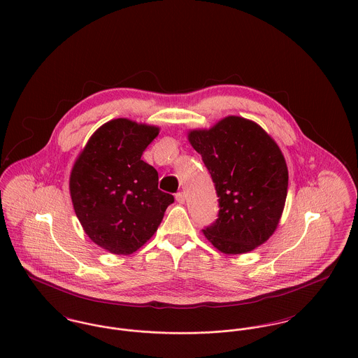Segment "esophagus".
Here are the masks:
<instances>
[{"mask_svg": "<svg viewBox=\"0 0 358 358\" xmlns=\"http://www.w3.org/2000/svg\"><path fill=\"white\" fill-rule=\"evenodd\" d=\"M176 201L179 203V204H185V201H186V196H185V193L183 192H180V193H176Z\"/></svg>", "mask_w": 358, "mask_h": 358, "instance_id": "obj_1", "label": "esophagus"}]
</instances>
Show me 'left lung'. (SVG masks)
<instances>
[{
	"instance_id": "1",
	"label": "left lung",
	"mask_w": 358,
	"mask_h": 358,
	"mask_svg": "<svg viewBox=\"0 0 358 358\" xmlns=\"http://www.w3.org/2000/svg\"><path fill=\"white\" fill-rule=\"evenodd\" d=\"M219 197L217 219L205 227L223 254H245L270 238L288 193V168L277 143L254 121L237 115L189 132Z\"/></svg>"
}]
</instances>
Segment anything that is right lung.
Segmentation results:
<instances>
[{"mask_svg":"<svg viewBox=\"0 0 358 358\" xmlns=\"http://www.w3.org/2000/svg\"><path fill=\"white\" fill-rule=\"evenodd\" d=\"M158 128L127 118L102 125L78 155L70 196L87 236L114 255H129L157 231L173 196L141 157Z\"/></svg>","mask_w":358,"mask_h":358,"instance_id":"obj_1","label":"right lung"}]
</instances>
